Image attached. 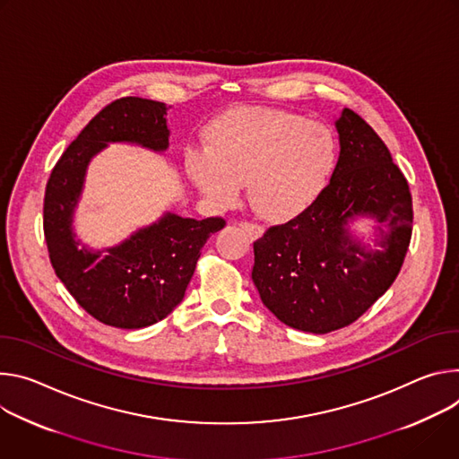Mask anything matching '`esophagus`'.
I'll use <instances>...</instances> for the list:
<instances>
[{"mask_svg":"<svg viewBox=\"0 0 459 459\" xmlns=\"http://www.w3.org/2000/svg\"><path fill=\"white\" fill-rule=\"evenodd\" d=\"M240 228L251 237V238H259L263 235V228L259 224H253V222H240Z\"/></svg>","mask_w":459,"mask_h":459,"instance_id":"esophagus-1","label":"esophagus"}]
</instances>
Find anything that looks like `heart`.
I'll return each mask as SVG.
<instances>
[{
  "mask_svg": "<svg viewBox=\"0 0 459 459\" xmlns=\"http://www.w3.org/2000/svg\"><path fill=\"white\" fill-rule=\"evenodd\" d=\"M206 149L184 155L189 180L217 208L238 202L242 186L253 210L272 222L307 212L330 184L339 143L333 131L302 115L240 108L215 117L204 131Z\"/></svg>",
  "mask_w": 459,
  "mask_h": 459,
  "instance_id": "b5f03b06",
  "label": "heart"
}]
</instances>
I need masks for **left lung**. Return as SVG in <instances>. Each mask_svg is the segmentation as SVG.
Listing matches in <instances>:
<instances>
[{
  "mask_svg": "<svg viewBox=\"0 0 459 459\" xmlns=\"http://www.w3.org/2000/svg\"><path fill=\"white\" fill-rule=\"evenodd\" d=\"M339 160L312 206L253 242L251 270L264 307L284 325L328 333L358 321L395 281L412 237L409 182L377 133L350 109L335 120ZM377 220V247L351 235Z\"/></svg>",
  "mask_w": 459,
  "mask_h": 459,
  "instance_id": "obj_1",
  "label": "left lung"
}]
</instances>
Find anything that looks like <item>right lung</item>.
<instances>
[{
    "label": "right lung",
    "instance_id": "obj_1",
    "mask_svg": "<svg viewBox=\"0 0 459 459\" xmlns=\"http://www.w3.org/2000/svg\"><path fill=\"white\" fill-rule=\"evenodd\" d=\"M162 101L126 96L101 109L65 149L48 177L43 233L58 279L96 321L136 330L162 321L184 299L200 249L226 222L164 213L124 242L89 249L76 238L73 217L89 162L108 143L126 142L162 152L169 147Z\"/></svg>",
    "mask_w": 459,
    "mask_h": 459
}]
</instances>
